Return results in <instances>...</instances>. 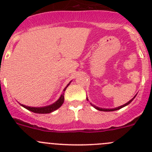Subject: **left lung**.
<instances>
[{
  "label": "left lung",
  "instance_id": "8db88e82",
  "mask_svg": "<svg viewBox=\"0 0 152 152\" xmlns=\"http://www.w3.org/2000/svg\"><path fill=\"white\" fill-rule=\"evenodd\" d=\"M135 96H134V97L133 98V99H132L131 100L129 101V102H127L126 104H124V105H122V106H120V107H116V108H113V109H102V108H100V107H96V106H95V105L92 104H91L92 106H93V107H95V108H96V110H99V111H104V112H111V111H115V110H120V109L123 108V107H125V106H126V105L129 104L131 103L132 102L133 99H134V98H135ZM87 100L88 101V99H87Z\"/></svg>",
  "mask_w": 152,
  "mask_h": 152
}]
</instances>
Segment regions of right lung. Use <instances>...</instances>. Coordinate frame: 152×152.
Returning a JSON list of instances; mask_svg holds the SVG:
<instances>
[{"mask_svg":"<svg viewBox=\"0 0 152 152\" xmlns=\"http://www.w3.org/2000/svg\"><path fill=\"white\" fill-rule=\"evenodd\" d=\"M70 83L67 85V87H65V88L64 89V93L61 95V96L59 97V99L56 101L55 103L46 106V107H27L23 104H20L22 107H23L24 108L27 109L29 111H31L33 113H39V114H47V113H50L52 112L55 111L57 109H59L61 106L62 105V104L64 103V95H65V91L66 90V88L68 87V85H70Z\"/></svg>","mask_w":152,"mask_h":152,"instance_id":"obj_1","label":"right lung"}]
</instances>
